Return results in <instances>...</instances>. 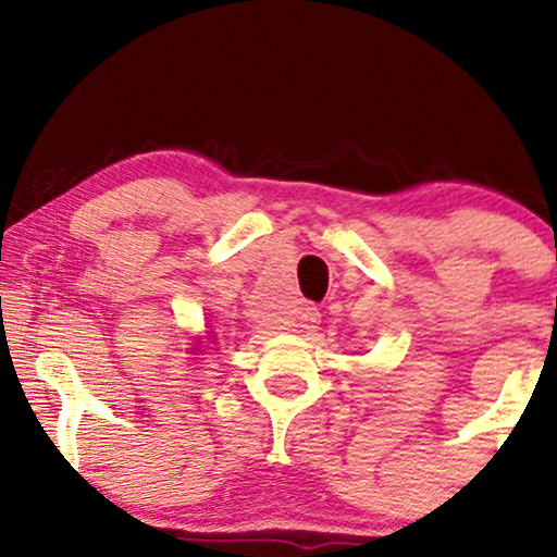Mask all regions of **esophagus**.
<instances>
[{"mask_svg": "<svg viewBox=\"0 0 557 557\" xmlns=\"http://www.w3.org/2000/svg\"><path fill=\"white\" fill-rule=\"evenodd\" d=\"M319 319H322V314H319L317 307H311V304H307V307L299 309V324L304 326V330H317Z\"/></svg>", "mask_w": 557, "mask_h": 557, "instance_id": "34e87169", "label": "esophagus"}]
</instances>
